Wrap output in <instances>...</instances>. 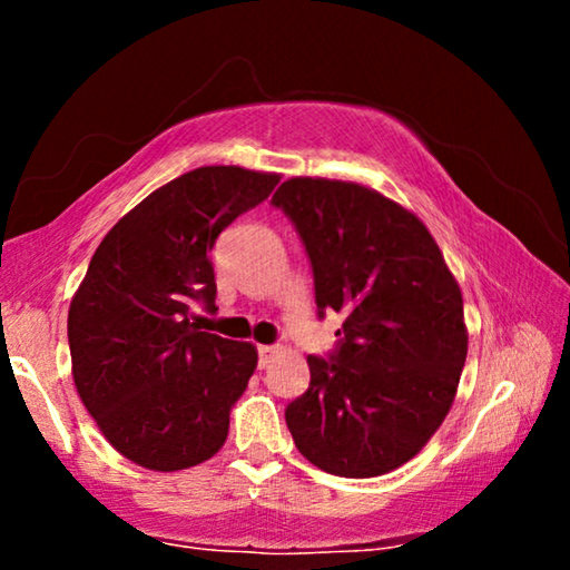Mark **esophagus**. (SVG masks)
Masks as SVG:
<instances>
[{"label":"esophagus","instance_id":"esophagus-1","mask_svg":"<svg viewBox=\"0 0 570 570\" xmlns=\"http://www.w3.org/2000/svg\"><path fill=\"white\" fill-rule=\"evenodd\" d=\"M276 352H278V346H272V344H262V346H258V364L268 366V362L274 360Z\"/></svg>","mask_w":570,"mask_h":570}]
</instances>
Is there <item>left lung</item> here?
<instances>
[{
  "label": "left lung",
  "instance_id": "1",
  "mask_svg": "<svg viewBox=\"0 0 570 570\" xmlns=\"http://www.w3.org/2000/svg\"><path fill=\"white\" fill-rule=\"evenodd\" d=\"M312 258L316 306L344 314L332 362L286 407L324 472L377 478L412 460L455 402L468 356L462 292L422 220L352 180L296 176L274 193Z\"/></svg>",
  "mask_w": 570,
  "mask_h": 570
}]
</instances>
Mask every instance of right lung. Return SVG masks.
Instances as JSON below:
<instances>
[{"instance_id":"add662e5","label":"right lung","mask_w":570,"mask_h":570,"mask_svg":"<svg viewBox=\"0 0 570 570\" xmlns=\"http://www.w3.org/2000/svg\"><path fill=\"white\" fill-rule=\"evenodd\" d=\"M278 178L240 166L183 173L128 210L90 258L67 314L72 380L105 440L135 465L176 472L224 448L258 352L200 332L190 306H214L210 248Z\"/></svg>"}]
</instances>
